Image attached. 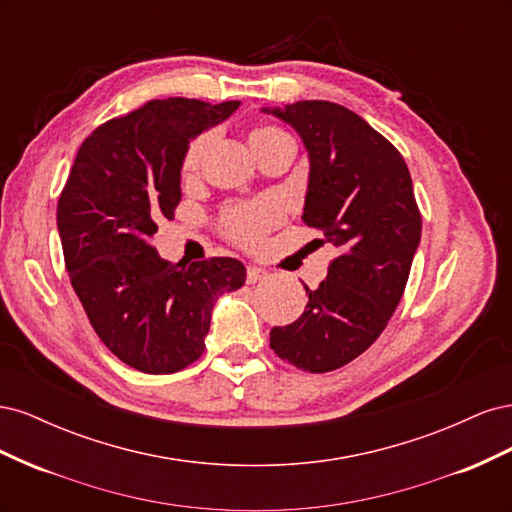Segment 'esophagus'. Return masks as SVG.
<instances>
[{
	"label": "esophagus",
	"mask_w": 512,
	"mask_h": 512,
	"mask_svg": "<svg viewBox=\"0 0 512 512\" xmlns=\"http://www.w3.org/2000/svg\"><path fill=\"white\" fill-rule=\"evenodd\" d=\"M269 273L265 269L260 267H247V284H256V282H262L267 280Z\"/></svg>",
	"instance_id": "34e87169"
}]
</instances>
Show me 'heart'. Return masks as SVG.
<instances>
[{
  "mask_svg": "<svg viewBox=\"0 0 512 512\" xmlns=\"http://www.w3.org/2000/svg\"><path fill=\"white\" fill-rule=\"evenodd\" d=\"M290 138L284 130L275 128V126H260L254 128L250 134V145L256 151L265 149L273 143H280ZM213 141L211 132H203L194 136L183 151V160H181V170L185 175H192L203 164L205 153ZM282 218V211L277 207L273 200H256V203H247V205H232L222 213V226L226 230V235L237 241L241 245L254 247L269 228H273Z\"/></svg>",
  "mask_w": 512,
  "mask_h": 512,
  "instance_id": "b5f03b06",
  "label": "heart"
}]
</instances>
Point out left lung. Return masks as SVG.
Returning a JSON list of instances; mask_svg holds the SVG:
<instances>
[{"mask_svg": "<svg viewBox=\"0 0 512 512\" xmlns=\"http://www.w3.org/2000/svg\"><path fill=\"white\" fill-rule=\"evenodd\" d=\"M262 113L301 136L309 158L303 222L339 250L327 280L305 286L301 318L271 329V348L324 374L363 354L391 320L421 243V213L401 153L346 106L303 100Z\"/></svg>", "mask_w": 512, "mask_h": 512, "instance_id": "left-lung-1", "label": "left lung"}]
</instances>
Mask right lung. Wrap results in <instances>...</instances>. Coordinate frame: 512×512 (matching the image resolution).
<instances>
[{"instance_id":"add662e5","label":"right lung","mask_w":512,"mask_h":512,"mask_svg":"<svg viewBox=\"0 0 512 512\" xmlns=\"http://www.w3.org/2000/svg\"><path fill=\"white\" fill-rule=\"evenodd\" d=\"M239 104L151 100L102 123L59 196L57 230L76 297L104 346L145 374L192 365L205 352L215 301L245 284L235 258L173 265L151 245L181 200L185 147Z\"/></svg>"}]
</instances>
